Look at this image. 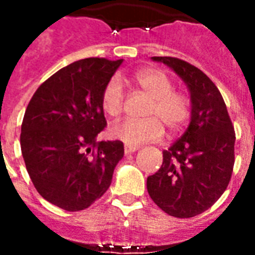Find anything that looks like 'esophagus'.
<instances>
[{"label":"esophagus","mask_w":255,"mask_h":255,"mask_svg":"<svg viewBox=\"0 0 255 255\" xmlns=\"http://www.w3.org/2000/svg\"><path fill=\"white\" fill-rule=\"evenodd\" d=\"M138 149H139L138 146H131V144H126V146H124V153H126V154H131V153L136 151Z\"/></svg>","instance_id":"obj_1"}]
</instances>
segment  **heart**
<instances>
[{"mask_svg": "<svg viewBox=\"0 0 255 255\" xmlns=\"http://www.w3.org/2000/svg\"><path fill=\"white\" fill-rule=\"evenodd\" d=\"M133 80L144 94L149 95L150 104L143 120L126 119L113 124L109 135L126 144L138 146L144 142H153L164 135V126L176 132L190 117V100L186 94L175 91L169 76L160 69H142L135 73ZM124 90L117 78L111 79L101 95L102 109L111 117H117L123 111Z\"/></svg>", "mask_w": 255, "mask_h": 255, "instance_id": "b5f03b06", "label": "heart"}]
</instances>
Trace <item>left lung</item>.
<instances>
[{"label": "left lung", "instance_id": "obj_1", "mask_svg": "<svg viewBox=\"0 0 255 255\" xmlns=\"http://www.w3.org/2000/svg\"><path fill=\"white\" fill-rule=\"evenodd\" d=\"M164 63L187 86L191 119L186 132L162 151V165L147 177L150 198L165 213L188 219L208 210L228 186L235 162V131L216 84L191 64Z\"/></svg>", "mask_w": 255, "mask_h": 255}]
</instances>
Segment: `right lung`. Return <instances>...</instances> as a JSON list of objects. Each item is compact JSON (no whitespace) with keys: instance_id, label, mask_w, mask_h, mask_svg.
Instances as JSON below:
<instances>
[{"instance_id":"1","label":"right lung","mask_w":255,"mask_h":255,"mask_svg":"<svg viewBox=\"0 0 255 255\" xmlns=\"http://www.w3.org/2000/svg\"><path fill=\"white\" fill-rule=\"evenodd\" d=\"M123 60L84 58L38 87L21 124L20 146L36 191L68 212L87 209L109 188L124 155L120 140L97 142L106 127L101 95Z\"/></svg>"}]
</instances>
